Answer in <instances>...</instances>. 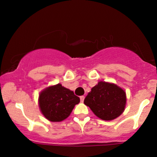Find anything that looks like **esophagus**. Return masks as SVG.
I'll use <instances>...</instances> for the list:
<instances>
[{"label": "esophagus", "mask_w": 157, "mask_h": 157, "mask_svg": "<svg viewBox=\"0 0 157 157\" xmlns=\"http://www.w3.org/2000/svg\"><path fill=\"white\" fill-rule=\"evenodd\" d=\"M80 101L81 102H83L84 101V99H85V97L84 96H81L80 97Z\"/></svg>", "instance_id": "obj_1"}]
</instances>
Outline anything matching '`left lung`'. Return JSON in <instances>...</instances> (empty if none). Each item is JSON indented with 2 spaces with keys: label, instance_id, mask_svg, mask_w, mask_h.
Returning a JSON list of instances; mask_svg holds the SVG:
<instances>
[{
  "label": "left lung",
  "instance_id": "8db88e82",
  "mask_svg": "<svg viewBox=\"0 0 157 157\" xmlns=\"http://www.w3.org/2000/svg\"><path fill=\"white\" fill-rule=\"evenodd\" d=\"M125 90L112 82L100 81L91 89L84 100L98 118L111 121L123 113L126 105Z\"/></svg>",
  "mask_w": 157,
  "mask_h": 157
}]
</instances>
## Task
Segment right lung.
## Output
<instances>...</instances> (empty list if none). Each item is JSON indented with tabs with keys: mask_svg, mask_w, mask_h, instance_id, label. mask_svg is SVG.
Instances as JSON below:
<instances>
[{
	"mask_svg": "<svg viewBox=\"0 0 157 157\" xmlns=\"http://www.w3.org/2000/svg\"><path fill=\"white\" fill-rule=\"evenodd\" d=\"M80 98L73 91L60 83L50 86L40 91L38 105L45 118L51 122H61L71 114Z\"/></svg>",
	"mask_w": 157,
	"mask_h": 157,
	"instance_id": "right-lung-1",
	"label": "right lung"
}]
</instances>
